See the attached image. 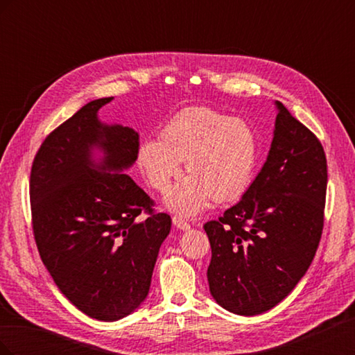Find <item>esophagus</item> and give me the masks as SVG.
I'll use <instances>...</instances> for the list:
<instances>
[{"mask_svg":"<svg viewBox=\"0 0 355 355\" xmlns=\"http://www.w3.org/2000/svg\"><path fill=\"white\" fill-rule=\"evenodd\" d=\"M173 223L178 230H182V231H188L191 228V225L182 216H173Z\"/></svg>","mask_w":355,"mask_h":355,"instance_id":"esophagus-1","label":"esophagus"}]
</instances>
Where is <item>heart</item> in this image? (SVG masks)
Listing matches in <instances>:
<instances>
[{
	"label": "heart",
	"mask_w": 355,
	"mask_h": 355,
	"mask_svg": "<svg viewBox=\"0 0 355 355\" xmlns=\"http://www.w3.org/2000/svg\"><path fill=\"white\" fill-rule=\"evenodd\" d=\"M159 141H145L137 164L149 185L168 189L180 175L182 159L191 175L168 192L166 204L178 213L196 214L210 201L231 202L249 188L259 158L253 128L204 106L175 114L159 130Z\"/></svg>",
	"instance_id": "b5f03b06"
}]
</instances>
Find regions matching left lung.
Here are the masks:
<instances>
[{
	"label": "left lung",
	"mask_w": 355,
	"mask_h": 355,
	"mask_svg": "<svg viewBox=\"0 0 355 355\" xmlns=\"http://www.w3.org/2000/svg\"><path fill=\"white\" fill-rule=\"evenodd\" d=\"M263 167L241 200L204 225L210 293L230 313L257 315L292 292L324 223L327 161L315 135L282 102Z\"/></svg>",
	"instance_id": "1"
}]
</instances>
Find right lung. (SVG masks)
<instances>
[{
    "label": "right lung",
    "instance_id": "obj_1",
    "mask_svg": "<svg viewBox=\"0 0 355 355\" xmlns=\"http://www.w3.org/2000/svg\"><path fill=\"white\" fill-rule=\"evenodd\" d=\"M112 99L89 102L53 130L29 180L42 263L72 305L102 321L120 320L144 302L171 228L168 214L155 213L154 201L123 173L137 159L139 135L99 120Z\"/></svg>",
    "mask_w": 355,
    "mask_h": 355
}]
</instances>
